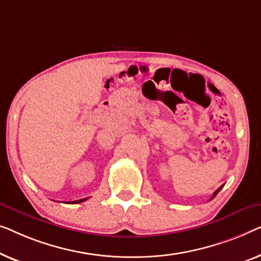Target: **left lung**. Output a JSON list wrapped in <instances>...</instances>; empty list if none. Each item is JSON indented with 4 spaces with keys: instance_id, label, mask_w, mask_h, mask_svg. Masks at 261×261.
Segmentation results:
<instances>
[{
    "instance_id": "obj_1",
    "label": "left lung",
    "mask_w": 261,
    "mask_h": 261,
    "mask_svg": "<svg viewBox=\"0 0 261 261\" xmlns=\"http://www.w3.org/2000/svg\"><path fill=\"white\" fill-rule=\"evenodd\" d=\"M222 187H223V186H221V187H220V188H219V189H216V190H215V193H214V194H213L212 199H214V197H215L216 195H218V193L220 192V190H221V189H222ZM212 199H211V200H212Z\"/></svg>"
}]
</instances>
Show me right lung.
<instances>
[{"label":"right lung","instance_id":"1","mask_svg":"<svg viewBox=\"0 0 261 261\" xmlns=\"http://www.w3.org/2000/svg\"><path fill=\"white\" fill-rule=\"evenodd\" d=\"M87 200V199H82V200H76V201H72V202L69 203H79V202H84V201Z\"/></svg>","mask_w":261,"mask_h":261}]
</instances>
